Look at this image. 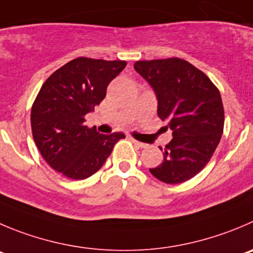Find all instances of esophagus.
I'll return each mask as SVG.
<instances>
[{"label":"esophagus","mask_w":253,"mask_h":253,"mask_svg":"<svg viewBox=\"0 0 253 253\" xmlns=\"http://www.w3.org/2000/svg\"><path fill=\"white\" fill-rule=\"evenodd\" d=\"M129 139H130V140L133 141V143L135 144V145L140 146V148H145V146H146V144H144V143H140V141H138V140H136V139H134L133 136H129Z\"/></svg>","instance_id":"obj_1"}]
</instances>
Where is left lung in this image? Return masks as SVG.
I'll list each match as a JSON object with an SVG mask.
<instances>
[{
	"instance_id": "left-lung-1",
	"label": "left lung",
	"mask_w": 253,
	"mask_h": 253,
	"mask_svg": "<svg viewBox=\"0 0 253 253\" xmlns=\"http://www.w3.org/2000/svg\"><path fill=\"white\" fill-rule=\"evenodd\" d=\"M134 68L154 89L159 118L172 130L164 160L149 170L167 184L187 181L206 167L220 143L225 123L220 92L184 59L138 61Z\"/></svg>"
}]
</instances>
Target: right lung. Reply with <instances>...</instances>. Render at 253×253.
<instances>
[{
	"label": "right lung",
	"instance_id": "obj_1",
	"mask_svg": "<svg viewBox=\"0 0 253 253\" xmlns=\"http://www.w3.org/2000/svg\"><path fill=\"white\" fill-rule=\"evenodd\" d=\"M125 61L79 57L57 69L43 83L31 110L35 143L47 164L73 180L97 172L123 133L99 134L84 117L107 94V86Z\"/></svg>",
	"mask_w": 253,
	"mask_h": 253
}]
</instances>
